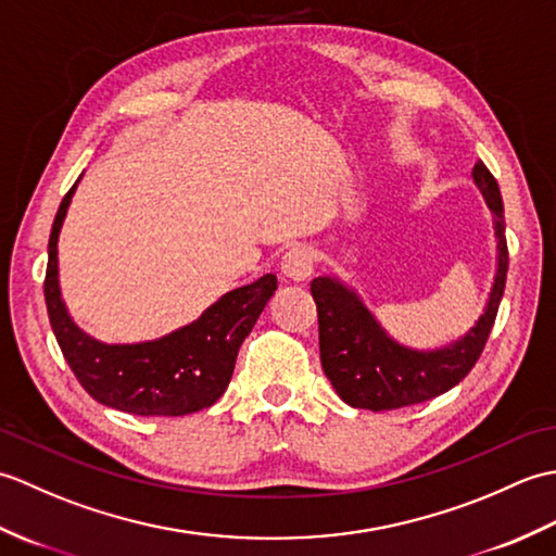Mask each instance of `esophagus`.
<instances>
[{
    "instance_id": "obj_1",
    "label": "esophagus",
    "mask_w": 556,
    "mask_h": 556,
    "mask_svg": "<svg viewBox=\"0 0 556 556\" xmlns=\"http://www.w3.org/2000/svg\"><path fill=\"white\" fill-rule=\"evenodd\" d=\"M315 255L308 245H293L281 257V271L293 281H305L313 275Z\"/></svg>"
}]
</instances>
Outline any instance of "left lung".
Returning a JSON list of instances; mask_svg holds the SVG:
<instances>
[{"mask_svg":"<svg viewBox=\"0 0 556 556\" xmlns=\"http://www.w3.org/2000/svg\"><path fill=\"white\" fill-rule=\"evenodd\" d=\"M473 179L494 212L500 267L485 315H480L476 327L456 344L432 353L399 346L363 308L356 293L327 277L311 281V293L317 305V329H320L323 370L349 406L377 413L422 404L456 387L478 363L497 320L506 287V267H509V248H506L504 205L497 179L480 160L473 167Z\"/></svg>","mask_w":556,"mask_h":556,"instance_id":"8db88e82","label":"left lung"}]
</instances>
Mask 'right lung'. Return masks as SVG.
I'll return each mask as SVG.
<instances>
[{"label":"right lung","instance_id":"1","mask_svg":"<svg viewBox=\"0 0 556 556\" xmlns=\"http://www.w3.org/2000/svg\"><path fill=\"white\" fill-rule=\"evenodd\" d=\"M74 188L56 210L45 271L47 315L68 368L92 399L134 416H188L210 408L227 392L239 349L277 291V277L265 275L229 291L169 337L131 346L100 344L71 323L59 296L56 239Z\"/></svg>","mask_w":556,"mask_h":556}]
</instances>
